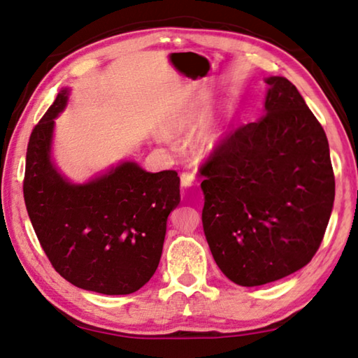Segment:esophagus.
Listing matches in <instances>:
<instances>
[{"label":"esophagus","instance_id":"1","mask_svg":"<svg viewBox=\"0 0 358 358\" xmlns=\"http://www.w3.org/2000/svg\"><path fill=\"white\" fill-rule=\"evenodd\" d=\"M180 180H181V186H183V187H192V186L197 185V178L194 177V173H189V172L181 173Z\"/></svg>","mask_w":358,"mask_h":358}]
</instances>
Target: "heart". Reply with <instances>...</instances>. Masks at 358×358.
<instances>
[{
    "label": "heart",
    "mask_w": 358,
    "mask_h": 358,
    "mask_svg": "<svg viewBox=\"0 0 358 358\" xmlns=\"http://www.w3.org/2000/svg\"><path fill=\"white\" fill-rule=\"evenodd\" d=\"M205 117L202 113L196 112H181L169 121L167 132L169 134H181V132L191 131L199 128L203 123ZM224 137V131L221 126H213L203 132L197 141V151L201 155H210L220 147V143Z\"/></svg>",
    "instance_id": "1"
}]
</instances>
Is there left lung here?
Listing matches in <instances>:
<instances>
[{
	"label": "left lung",
	"mask_w": 358,
	"mask_h": 358,
	"mask_svg": "<svg viewBox=\"0 0 358 358\" xmlns=\"http://www.w3.org/2000/svg\"><path fill=\"white\" fill-rule=\"evenodd\" d=\"M264 117L229 134L202 166V222L216 265L238 286L300 270L335 201L329 141L286 77L265 78Z\"/></svg>",
	"instance_id": "left-lung-1"
}]
</instances>
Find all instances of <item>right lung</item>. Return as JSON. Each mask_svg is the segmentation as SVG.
Segmentation results:
<instances>
[{"label": "right lung", "mask_w": 358, "mask_h": 358, "mask_svg": "<svg viewBox=\"0 0 358 358\" xmlns=\"http://www.w3.org/2000/svg\"><path fill=\"white\" fill-rule=\"evenodd\" d=\"M63 88L31 132L23 197L33 229L53 268L74 286L104 295H128L159 265L167 217L180 203L175 171L151 173L121 161L85 183H72L52 157Z\"/></svg>", "instance_id": "1"}]
</instances>
